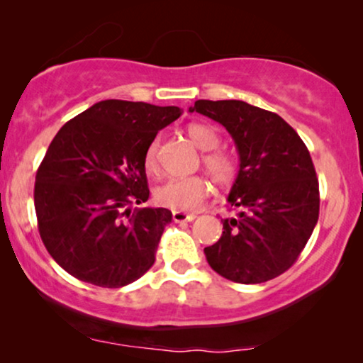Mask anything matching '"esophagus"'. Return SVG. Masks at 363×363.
<instances>
[{
  "instance_id": "esophagus-1",
  "label": "esophagus",
  "mask_w": 363,
  "mask_h": 363,
  "mask_svg": "<svg viewBox=\"0 0 363 363\" xmlns=\"http://www.w3.org/2000/svg\"><path fill=\"white\" fill-rule=\"evenodd\" d=\"M173 221L175 223H185V221H193L196 218L195 213H185V211H173Z\"/></svg>"
}]
</instances>
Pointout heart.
<instances>
[{"mask_svg": "<svg viewBox=\"0 0 363 363\" xmlns=\"http://www.w3.org/2000/svg\"><path fill=\"white\" fill-rule=\"evenodd\" d=\"M186 133L191 138V142L205 152L201 160L213 180L220 185H230L235 180L238 172L236 160L228 152L218 148L221 143V137L216 128L208 125V123L193 122L186 127ZM158 148H160V140L153 138L150 145L147 147L145 158H143L148 172H157ZM210 182L201 175L168 178L167 182H163L153 190V198L158 205L170 208V210L188 211L200 206V203L210 193Z\"/></svg>", "mask_w": 363, "mask_h": 363, "instance_id": "1", "label": "heart"}]
</instances>
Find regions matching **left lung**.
I'll list each match as a JSON object with an SVG mask.
<instances>
[{"label":"left lung","mask_w":363,"mask_h":363,"mask_svg":"<svg viewBox=\"0 0 363 363\" xmlns=\"http://www.w3.org/2000/svg\"><path fill=\"white\" fill-rule=\"evenodd\" d=\"M198 112L221 123L240 153L228 196L238 215L205 247L208 264L240 284L274 279L294 264L319 220V182L306 143L284 118L242 101H196Z\"/></svg>","instance_id":"left-lung-1"}]
</instances>
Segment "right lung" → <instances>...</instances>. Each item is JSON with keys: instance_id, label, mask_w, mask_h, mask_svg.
I'll return each instance as SVG.
<instances>
[{"instance_id": "obj_1", "label": "right lung", "mask_w": 363, "mask_h": 363, "mask_svg": "<svg viewBox=\"0 0 363 363\" xmlns=\"http://www.w3.org/2000/svg\"><path fill=\"white\" fill-rule=\"evenodd\" d=\"M180 107L108 99L64 123L36 173L41 240L69 274L101 287L137 281L155 262L167 208H135L150 195L147 147Z\"/></svg>"}]
</instances>
